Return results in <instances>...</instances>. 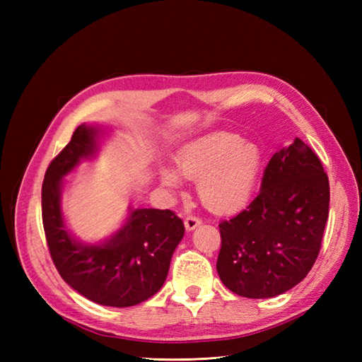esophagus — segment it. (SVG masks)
<instances>
[{"label": "esophagus", "mask_w": 362, "mask_h": 362, "mask_svg": "<svg viewBox=\"0 0 362 362\" xmlns=\"http://www.w3.org/2000/svg\"><path fill=\"white\" fill-rule=\"evenodd\" d=\"M183 222H185V228L187 230H194L196 227H199V226L202 224V221L199 219V218H196V216H187Z\"/></svg>", "instance_id": "esophagus-1"}]
</instances>
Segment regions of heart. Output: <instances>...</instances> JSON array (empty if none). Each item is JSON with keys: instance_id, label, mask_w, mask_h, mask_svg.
<instances>
[{"instance_id": "b5f03b06", "label": "heart", "mask_w": 362, "mask_h": 362, "mask_svg": "<svg viewBox=\"0 0 362 362\" xmlns=\"http://www.w3.org/2000/svg\"><path fill=\"white\" fill-rule=\"evenodd\" d=\"M263 165L258 144L243 141L232 132H218L185 146L177 156L179 173L197 182L199 197L206 209L227 214L250 201ZM165 187H179L174 171L163 169Z\"/></svg>"}]
</instances>
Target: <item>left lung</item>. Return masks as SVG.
Segmentation results:
<instances>
[{"instance_id":"obj_1","label":"left lung","mask_w":362,"mask_h":362,"mask_svg":"<svg viewBox=\"0 0 362 362\" xmlns=\"http://www.w3.org/2000/svg\"><path fill=\"white\" fill-rule=\"evenodd\" d=\"M328 206L329 183L320 158L296 138L269 160L258 196L219 224L222 283L249 298L294 288L316 263Z\"/></svg>"}]
</instances>
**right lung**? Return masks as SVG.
<instances>
[{
  "label": "right lung",
  "instance_id": "obj_1",
  "mask_svg": "<svg viewBox=\"0 0 362 362\" xmlns=\"http://www.w3.org/2000/svg\"><path fill=\"white\" fill-rule=\"evenodd\" d=\"M95 129L79 126L70 143L52 158L42 185V221L60 276L91 302L126 308L151 298L163 286L185 227L171 210L136 209L107 243H76L65 230L60 213V182L81 158L95 152Z\"/></svg>",
  "mask_w": 362,
  "mask_h": 362
}]
</instances>
